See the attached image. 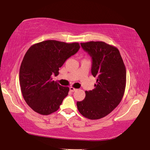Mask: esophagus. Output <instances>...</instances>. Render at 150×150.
Here are the masks:
<instances>
[{
    "instance_id": "34e87169",
    "label": "esophagus",
    "mask_w": 150,
    "mask_h": 150,
    "mask_svg": "<svg viewBox=\"0 0 150 150\" xmlns=\"http://www.w3.org/2000/svg\"><path fill=\"white\" fill-rule=\"evenodd\" d=\"M76 89H75L74 87H70V91H71V92H74V91H76Z\"/></svg>"
}]
</instances>
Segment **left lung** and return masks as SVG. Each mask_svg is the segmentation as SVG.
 I'll list each match as a JSON object with an SVG mask.
<instances>
[{
	"instance_id": "1",
	"label": "left lung",
	"mask_w": 150,
	"mask_h": 150,
	"mask_svg": "<svg viewBox=\"0 0 150 150\" xmlns=\"http://www.w3.org/2000/svg\"><path fill=\"white\" fill-rule=\"evenodd\" d=\"M92 59L91 74L97 78L92 91L77 102L78 111L89 120H98L112 112L122 100L126 86V69L117 47L104 42L81 43Z\"/></svg>"
}]
</instances>
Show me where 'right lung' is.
Here are the masks:
<instances>
[{
	"mask_svg": "<svg viewBox=\"0 0 150 150\" xmlns=\"http://www.w3.org/2000/svg\"><path fill=\"white\" fill-rule=\"evenodd\" d=\"M80 47L78 42L51 40L34 44L27 50L19 70V83L23 97L34 111L49 115L59 108L69 87L54 81L52 75H58L59 68Z\"/></svg>",
	"mask_w": 150,
	"mask_h": 150,
	"instance_id": "obj_1",
	"label": "right lung"
}]
</instances>
